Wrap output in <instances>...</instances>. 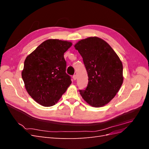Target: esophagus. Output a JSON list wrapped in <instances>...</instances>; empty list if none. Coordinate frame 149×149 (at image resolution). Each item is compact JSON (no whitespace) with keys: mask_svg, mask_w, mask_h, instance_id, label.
<instances>
[{"mask_svg":"<svg viewBox=\"0 0 149 149\" xmlns=\"http://www.w3.org/2000/svg\"><path fill=\"white\" fill-rule=\"evenodd\" d=\"M73 79H74V80H76V79H77V75H76V74L73 75Z\"/></svg>","mask_w":149,"mask_h":149,"instance_id":"1","label":"esophagus"}]
</instances>
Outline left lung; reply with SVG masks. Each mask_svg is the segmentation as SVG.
I'll return each mask as SVG.
<instances>
[{
	"instance_id": "left-lung-1",
	"label": "left lung",
	"mask_w": 149,
	"mask_h": 149,
	"mask_svg": "<svg viewBox=\"0 0 149 149\" xmlns=\"http://www.w3.org/2000/svg\"><path fill=\"white\" fill-rule=\"evenodd\" d=\"M74 47L83 58L88 76L87 87L79 93L91 106L107 104L123 83V66L119 56L109 44L96 37L80 40Z\"/></svg>"
}]
</instances>
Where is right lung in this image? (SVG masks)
<instances>
[{
  "mask_svg": "<svg viewBox=\"0 0 149 149\" xmlns=\"http://www.w3.org/2000/svg\"><path fill=\"white\" fill-rule=\"evenodd\" d=\"M71 45L70 42L49 39L26 58L22 77L26 91L40 105H55L71 84L64 53Z\"/></svg>",
  "mask_w": 149,
  "mask_h": 149,
  "instance_id": "1",
  "label": "right lung"
}]
</instances>
